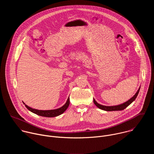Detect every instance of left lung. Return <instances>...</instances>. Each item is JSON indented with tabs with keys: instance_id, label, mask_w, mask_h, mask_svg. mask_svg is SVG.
Here are the masks:
<instances>
[{
	"instance_id": "1",
	"label": "left lung",
	"mask_w": 154,
	"mask_h": 154,
	"mask_svg": "<svg viewBox=\"0 0 154 154\" xmlns=\"http://www.w3.org/2000/svg\"><path fill=\"white\" fill-rule=\"evenodd\" d=\"M140 89L138 90V91L137 92V93L135 94V96L134 97H131L130 99H129L128 101L124 102V103H122L121 105H116V106H104V105H102L100 104H99L94 99L93 100L94 101V103L100 109H103V110L105 111H119V110H122V109H125L127 106H128L131 102L133 101H134L135 100V99L137 98L139 91H140Z\"/></svg>"
}]
</instances>
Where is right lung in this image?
Returning <instances> with one entry per match:
<instances>
[{"instance_id": "obj_1", "label": "right lung", "mask_w": 154, "mask_h": 154, "mask_svg": "<svg viewBox=\"0 0 154 154\" xmlns=\"http://www.w3.org/2000/svg\"><path fill=\"white\" fill-rule=\"evenodd\" d=\"M69 105V98L68 99L67 102H66V103L61 107L55 109H45V110H42V109H33L30 108V106H27V105H25L26 108L29 109V110L33 113H35L39 116H45V117H55L63 113H64L66 109L68 108V107Z\"/></svg>"}]
</instances>
